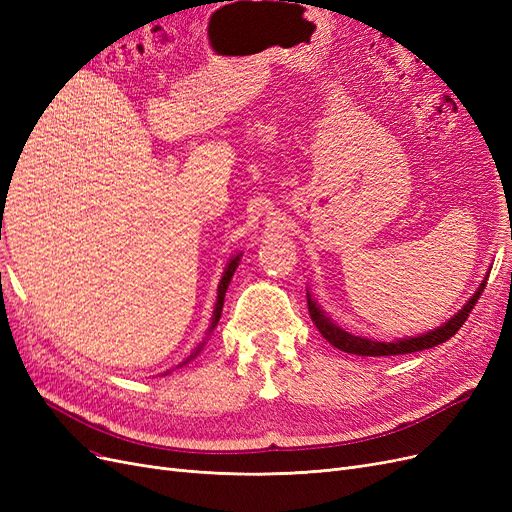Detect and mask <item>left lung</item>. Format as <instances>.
<instances>
[{
  "label": "left lung",
  "mask_w": 512,
  "mask_h": 512,
  "mask_svg": "<svg viewBox=\"0 0 512 512\" xmlns=\"http://www.w3.org/2000/svg\"><path fill=\"white\" fill-rule=\"evenodd\" d=\"M485 288V281L481 284L479 292L474 294L470 301L466 303V307L457 313L455 317L428 334H421V337L415 339H402L396 343H381V341H370V339H362V337H354V334H349L345 330H341L337 324H332L328 317L324 315V311L317 307L311 301V294H307V307H309V315L315 324V328L320 330L322 337L334 345L337 349L345 351V354H354V356H400V354H413V351H421V349H430L436 347L440 343H445L447 339H451L453 334L462 328V324L468 320L470 311L477 305V301L483 294Z\"/></svg>",
  "instance_id": "obj_1"
}]
</instances>
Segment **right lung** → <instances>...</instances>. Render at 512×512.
<instances>
[{
    "instance_id": "obj_1",
    "label": "right lung",
    "mask_w": 512,
    "mask_h": 512,
    "mask_svg": "<svg viewBox=\"0 0 512 512\" xmlns=\"http://www.w3.org/2000/svg\"><path fill=\"white\" fill-rule=\"evenodd\" d=\"M237 264H239V256H235L231 262H228V267H226V271H224V275H222V279H220V286H218V303H216V311H214V322H211V330L216 328V324H218V320H220V315H222L224 294H226L228 284H231V277H233V273H235V269H237ZM195 356H197V354H195ZM195 356H192V358H195Z\"/></svg>"
}]
</instances>
